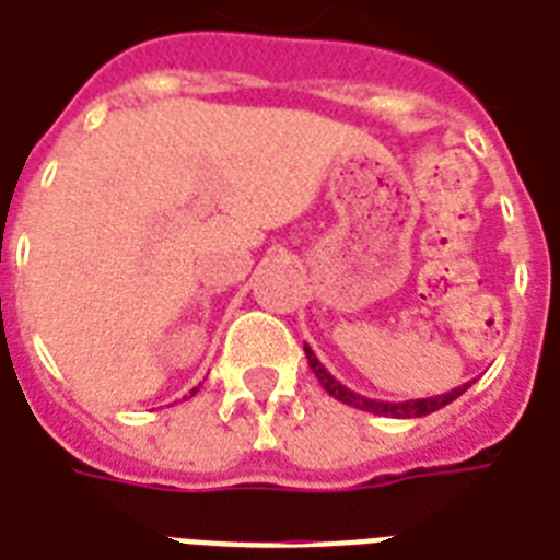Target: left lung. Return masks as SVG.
I'll return each mask as SVG.
<instances>
[{
    "label": "left lung",
    "instance_id": "left-lung-1",
    "mask_svg": "<svg viewBox=\"0 0 560 560\" xmlns=\"http://www.w3.org/2000/svg\"><path fill=\"white\" fill-rule=\"evenodd\" d=\"M305 354H307V363L314 369L316 381L323 383V389L331 395V398L342 400V404H349L354 409H363V412H372V416H386V418H421V416H430L435 409L447 407L451 400H456L462 392L470 389V383H462L456 389L451 392H442V395H433V398H412V400H377V398H366V395H360V392L349 389V386H342L337 377H334L328 369L319 363V358L314 354V349L305 342Z\"/></svg>",
    "mask_w": 560,
    "mask_h": 560
}]
</instances>
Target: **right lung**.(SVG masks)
Returning a JSON list of instances; mask_svg holds the SVG:
<instances>
[{"mask_svg": "<svg viewBox=\"0 0 560 560\" xmlns=\"http://www.w3.org/2000/svg\"><path fill=\"white\" fill-rule=\"evenodd\" d=\"M194 392H197V389H191V395H194Z\"/></svg>", "mask_w": 560, "mask_h": 560, "instance_id": "add662e5", "label": "right lung"}]
</instances>
